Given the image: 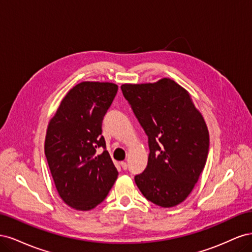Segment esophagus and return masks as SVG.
<instances>
[{
  "label": "esophagus",
  "mask_w": 252,
  "mask_h": 252,
  "mask_svg": "<svg viewBox=\"0 0 252 252\" xmlns=\"http://www.w3.org/2000/svg\"><path fill=\"white\" fill-rule=\"evenodd\" d=\"M121 166H122V168H123L124 170H126L128 168V164L126 162H121Z\"/></svg>",
  "instance_id": "esophagus-1"
}]
</instances>
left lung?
Here are the masks:
<instances>
[{"label": "left lung", "mask_w": 252, "mask_h": 252, "mask_svg": "<svg viewBox=\"0 0 252 252\" xmlns=\"http://www.w3.org/2000/svg\"><path fill=\"white\" fill-rule=\"evenodd\" d=\"M121 89L148 135L147 167L135 175V184L151 203L177 206L192 191L207 161L209 132L202 113L169 78Z\"/></svg>", "instance_id": "8db88e82"}]
</instances>
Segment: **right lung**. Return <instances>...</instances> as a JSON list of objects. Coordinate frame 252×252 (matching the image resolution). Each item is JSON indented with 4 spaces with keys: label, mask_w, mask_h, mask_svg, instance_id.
<instances>
[{
    "label": "right lung",
    "mask_w": 252,
    "mask_h": 252,
    "mask_svg": "<svg viewBox=\"0 0 252 252\" xmlns=\"http://www.w3.org/2000/svg\"><path fill=\"white\" fill-rule=\"evenodd\" d=\"M117 93L113 83H79L49 121L45 156L59 195L75 210L102 203L118 178L102 135L103 118ZM100 147L104 150L97 155Z\"/></svg>",
    "instance_id": "right-lung-1"
}]
</instances>
